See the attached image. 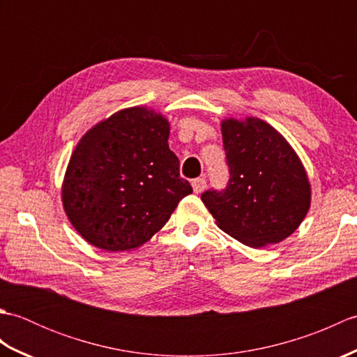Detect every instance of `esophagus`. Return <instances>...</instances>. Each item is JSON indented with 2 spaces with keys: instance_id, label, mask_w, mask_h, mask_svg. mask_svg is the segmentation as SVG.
Here are the masks:
<instances>
[{
  "instance_id": "1",
  "label": "esophagus",
  "mask_w": 357,
  "mask_h": 357,
  "mask_svg": "<svg viewBox=\"0 0 357 357\" xmlns=\"http://www.w3.org/2000/svg\"><path fill=\"white\" fill-rule=\"evenodd\" d=\"M206 185H207V181L204 179V178H196V179H193V183H192L193 192H195L196 195L202 193V192H204V188H206Z\"/></svg>"
}]
</instances>
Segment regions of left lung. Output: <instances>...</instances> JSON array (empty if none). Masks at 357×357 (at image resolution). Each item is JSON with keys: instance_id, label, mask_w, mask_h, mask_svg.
I'll return each instance as SVG.
<instances>
[{"instance_id": "1", "label": "left lung", "mask_w": 357, "mask_h": 357, "mask_svg": "<svg viewBox=\"0 0 357 357\" xmlns=\"http://www.w3.org/2000/svg\"><path fill=\"white\" fill-rule=\"evenodd\" d=\"M230 167L225 190L201 199L219 229L252 248L278 244L304 221L312 185L298 153L275 127L248 116L221 123Z\"/></svg>"}]
</instances>
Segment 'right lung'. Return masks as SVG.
<instances>
[{
  "mask_svg": "<svg viewBox=\"0 0 357 357\" xmlns=\"http://www.w3.org/2000/svg\"><path fill=\"white\" fill-rule=\"evenodd\" d=\"M169 119L144 105L123 109L86 132L61 187L70 224L89 244L130 252L162 229L192 185L169 149Z\"/></svg>",
  "mask_w": 357,
  "mask_h": 357,
  "instance_id": "1",
  "label": "right lung"
}]
</instances>
